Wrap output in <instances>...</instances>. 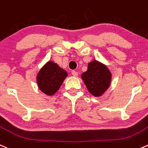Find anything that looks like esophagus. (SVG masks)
<instances>
[{
  "label": "esophagus",
  "mask_w": 148,
  "mask_h": 148,
  "mask_svg": "<svg viewBox=\"0 0 148 148\" xmlns=\"http://www.w3.org/2000/svg\"><path fill=\"white\" fill-rule=\"evenodd\" d=\"M71 74H72V75L74 76V77H77V76H78V72L76 71H71Z\"/></svg>",
  "instance_id": "esophagus-1"
}]
</instances>
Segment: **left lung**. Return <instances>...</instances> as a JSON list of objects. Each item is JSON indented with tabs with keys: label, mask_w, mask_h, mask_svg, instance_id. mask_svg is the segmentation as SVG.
<instances>
[{
	"label": "left lung",
	"mask_w": 148,
	"mask_h": 148,
	"mask_svg": "<svg viewBox=\"0 0 148 148\" xmlns=\"http://www.w3.org/2000/svg\"><path fill=\"white\" fill-rule=\"evenodd\" d=\"M81 77L90 94L100 97L110 87L112 74L105 64L93 60L89 63L88 69Z\"/></svg>",
	"instance_id": "obj_1"
}]
</instances>
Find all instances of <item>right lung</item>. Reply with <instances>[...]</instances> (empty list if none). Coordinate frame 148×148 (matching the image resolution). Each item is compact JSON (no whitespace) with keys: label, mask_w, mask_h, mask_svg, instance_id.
<instances>
[{"label":"right lung","mask_w":148,"mask_h":148,"mask_svg":"<svg viewBox=\"0 0 148 148\" xmlns=\"http://www.w3.org/2000/svg\"><path fill=\"white\" fill-rule=\"evenodd\" d=\"M68 76L66 71L53 61H49L40 69L37 75L40 90L47 95L55 94Z\"/></svg>","instance_id":"obj_1"}]
</instances>
